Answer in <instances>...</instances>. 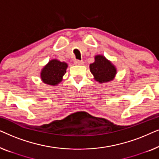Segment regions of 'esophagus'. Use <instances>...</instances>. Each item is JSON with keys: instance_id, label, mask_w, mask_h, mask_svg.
Masks as SVG:
<instances>
[{"instance_id": "1", "label": "esophagus", "mask_w": 159, "mask_h": 159, "mask_svg": "<svg viewBox=\"0 0 159 159\" xmlns=\"http://www.w3.org/2000/svg\"><path fill=\"white\" fill-rule=\"evenodd\" d=\"M84 64V62L82 61H80V60H75V64L76 65H82Z\"/></svg>"}]
</instances>
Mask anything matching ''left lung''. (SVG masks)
Returning <instances> with one entry per match:
<instances>
[{
    "instance_id": "1",
    "label": "left lung",
    "mask_w": 159,
    "mask_h": 159,
    "mask_svg": "<svg viewBox=\"0 0 159 159\" xmlns=\"http://www.w3.org/2000/svg\"><path fill=\"white\" fill-rule=\"evenodd\" d=\"M90 72L99 83H106L114 80L117 70L112 62L103 55L95 56V61L90 64Z\"/></svg>"
}]
</instances>
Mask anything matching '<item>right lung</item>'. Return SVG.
Instances as JSON below:
<instances>
[{"instance_id":"1","label":"right lung","mask_w":159,"mask_h":159,"mask_svg":"<svg viewBox=\"0 0 159 159\" xmlns=\"http://www.w3.org/2000/svg\"><path fill=\"white\" fill-rule=\"evenodd\" d=\"M68 64L58 59H52L45 65L40 71V79L43 83L56 86L63 80Z\"/></svg>"}]
</instances>
